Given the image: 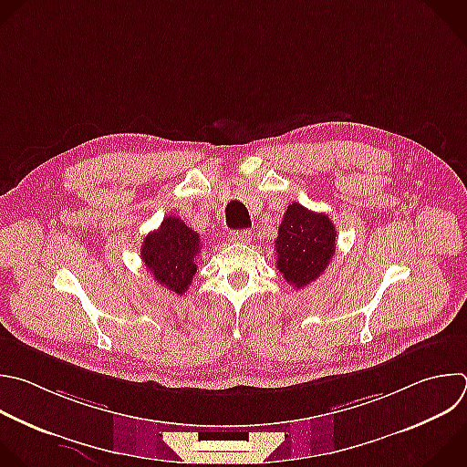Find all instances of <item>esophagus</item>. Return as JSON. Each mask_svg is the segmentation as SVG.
<instances>
[{"mask_svg":"<svg viewBox=\"0 0 467 467\" xmlns=\"http://www.w3.org/2000/svg\"><path fill=\"white\" fill-rule=\"evenodd\" d=\"M253 240V233L251 231H233L231 234H229V242H233V244H247V242H251Z\"/></svg>","mask_w":467,"mask_h":467,"instance_id":"34e87169","label":"esophagus"}]
</instances>
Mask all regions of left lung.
Wrapping results in <instances>:
<instances>
[{
	"instance_id": "8db88e82",
	"label": "left lung",
	"mask_w": 467,
	"mask_h": 467,
	"mask_svg": "<svg viewBox=\"0 0 467 467\" xmlns=\"http://www.w3.org/2000/svg\"><path fill=\"white\" fill-rule=\"evenodd\" d=\"M336 236L328 214L287 205L275 240L276 267L285 282L296 289L316 282L336 254Z\"/></svg>"
}]
</instances>
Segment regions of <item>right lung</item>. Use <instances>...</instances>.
<instances>
[{
	"label": "right lung",
	"instance_id": "obj_1",
	"mask_svg": "<svg viewBox=\"0 0 467 467\" xmlns=\"http://www.w3.org/2000/svg\"><path fill=\"white\" fill-rule=\"evenodd\" d=\"M200 253V234L178 216H167L161 227L146 234L140 245V258L155 282L178 295H183L191 285Z\"/></svg>",
	"mask_w": 467,
	"mask_h": 467
}]
</instances>
